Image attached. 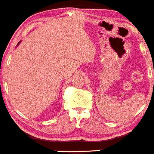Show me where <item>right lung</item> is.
I'll return each mask as SVG.
<instances>
[{"label":"right lung","mask_w":154,"mask_h":154,"mask_svg":"<svg viewBox=\"0 0 154 154\" xmlns=\"http://www.w3.org/2000/svg\"><path fill=\"white\" fill-rule=\"evenodd\" d=\"M19 44H20V42H19V43H18V45H19Z\"/></svg>","instance_id":"right-lung-1"}]
</instances>
